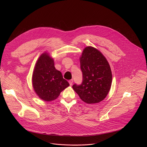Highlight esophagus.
I'll use <instances>...</instances> for the list:
<instances>
[{"instance_id": "1", "label": "esophagus", "mask_w": 147, "mask_h": 147, "mask_svg": "<svg viewBox=\"0 0 147 147\" xmlns=\"http://www.w3.org/2000/svg\"><path fill=\"white\" fill-rule=\"evenodd\" d=\"M69 84H70V86H72V84H73V80H70L69 81Z\"/></svg>"}]
</instances>
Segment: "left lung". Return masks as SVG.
I'll list each match as a JSON object with an SVG mask.
<instances>
[{
  "instance_id": "left-lung-1",
  "label": "left lung",
  "mask_w": 147,
  "mask_h": 147,
  "mask_svg": "<svg viewBox=\"0 0 147 147\" xmlns=\"http://www.w3.org/2000/svg\"><path fill=\"white\" fill-rule=\"evenodd\" d=\"M82 81L73 86L80 98L87 103H96L103 100L111 89L112 75L106 58L96 49L87 47L80 57Z\"/></svg>"
}]
</instances>
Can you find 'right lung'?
I'll return each instance as SVG.
<instances>
[{
    "label": "right lung",
    "mask_w": 147,
    "mask_h": 147,
    "mask_svg": "<svg viewBox=\"0 0 147 147\" xmlns=\"http://www.w3.org/2000/svg\"><path fill=\"white\" fill-rule=\"evenodd\" d=\"M32 85L36 94L45 101L56 99L69 86L60 71L54 66V61L48 53H43L37 60L32 74Z\"/></svg>",
    "instance_id": "1"
}]
</instances>
